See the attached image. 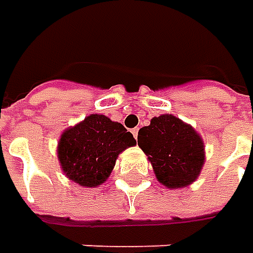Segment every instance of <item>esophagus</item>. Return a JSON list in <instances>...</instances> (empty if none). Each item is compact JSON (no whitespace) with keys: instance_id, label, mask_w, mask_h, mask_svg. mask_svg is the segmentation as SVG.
<instances>
[{"instance_id":"34e87169","label":"esophagus","mask_w":253,"mask_h":253,"mask_svg":"<svg viewBox=\"0 0 253 253\" xmlns=\"http://www.w3.org/2000/svg\"><path fill=\"white\" fill-rule=\"evenodd\" d=\"M138 131H139V128H133V129H132V135H133V138H135V139H136V138H138Z\"/></svg>"}]
</instances>
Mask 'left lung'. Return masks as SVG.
<instances>
[{
    "mask_svg": "<svg viewBox=\"0 0 253 253\" xmlns=\"http://www.w3.org/2000/svg\"><path fill=\"white\" fill-rule=\"evenodd\" d=\"M138 145L151 162L158 181L168 189L194 183L206 162L201 135L171 114L153 117L148 126L141 128Z\"/></svg>",
    "mask_w": 253,
    "mask_h": 253,
    "instance_id": "obj_1",
    "label": "left lung"
}]
</instances>
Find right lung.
<instances>
[{"instance_id": "add662e5", "label": "right lung", "mask_w": 253, "mask_h": 253, "mask_svg": "<svg viewBox=\"0 0 253 253\" xmlns=\"http://www.w3.org/2000/svg\"><path fill=\"white\" fill-rule=\"evenodd\" d=\"M136 145L120 122L91 114L64 129L57 142V159L67 179L82 187H98L110 177L118 155Z\"/></svg>"}]
</instances>
